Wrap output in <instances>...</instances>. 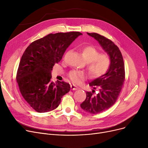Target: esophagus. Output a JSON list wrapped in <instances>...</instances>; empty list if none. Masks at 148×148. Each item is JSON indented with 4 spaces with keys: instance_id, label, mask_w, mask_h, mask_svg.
Masks as SVG:
<instances>
[{
    "instance_id": "1",
    "label": "esophagus",
    "mask_w": 148,
    "mask_h": 148,
    "mask_svg": "<svg viewBox=\"0 0 148 148\" xmlns=\"http://www.w3.org/2000/svg\"><path fill=\"white\" fill-rule=\"evenodd\" d=\"M71 89L73 90H77V89H78V88H77V86H75V85H74V84H71Z\"/></svg>"
}]
</instances>
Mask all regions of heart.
Listing matches in <instances>:
<instances>
[{"label":"heart","mask_w":148,"mask_h":148,"mask_svg":"<svg viewBox=\"0 0 148 148\" xmlns=\"http://www.w3.org/2000/svg\"><path fill=\"white\" fill-rule=\"evenodd\" d=\"M81 51L87 62L88 71L92 78H98L107 73L111 65L110 58L107 54L99 53V51L92 45L83 46ZM68 76L73 83L78 84L84 79L85 74L82 71L73 70Z\"/></svg>","instance_id":"b5f03b06"}]
</instances>
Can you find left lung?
<instances>
[{"instance_id": "1", "label": "left lung", "mask_w": 148, "mask_h": 148, "mask_svg": "<svg viewBox=\"0 0 148 148\" xmlns=\"http://www.w3.org/2000/svg\"><path fill=\"white\" fill-rule=\"evenodd\" d=\"M87 34L95 39L111 59L107 73L89 83L94 89H98V94L94 90L87 92L86 99L80 104L85 112L98 114L108 109L117 100L125 81V66L122 53L113 42L97 33Z\"/></svg>"}]
</instances>
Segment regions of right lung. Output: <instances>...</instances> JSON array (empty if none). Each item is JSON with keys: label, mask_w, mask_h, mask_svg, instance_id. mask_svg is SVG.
Masks as SVG:
<instances>
[{"label": "right lung", "mask_w": 148, "mask_h": 148, "mask_svg": "<svg viewBox=\"0 0 148 148\" xmlns=\"http://www.w3.org/2000/svg\"><path fill=\"white\" fill-rule=\"evenodd\" d=\"M81 35L79 32L50 34L31 43L23 53L16 79L23 97L35 111L44 113L55 109L70 90L69 83L51 81V70Z\"/></svg>", "instance_id": "1"}]
</instances>
